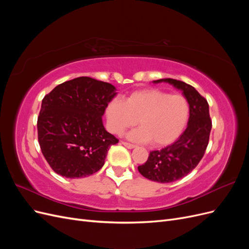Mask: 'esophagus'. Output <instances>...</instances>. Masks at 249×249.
Here are the masks:
<instances>
[{
  "instance_id": "1",
  "label": "esophagus",
  "mask_w": 249,
  "mask_h": 249,
  "mask_svg": "<svg viewBox=\"0 0 249 249\" xmlns=\"http://www.w3.org/2000/svg\"><path fill=\"white\" fill-rule=\"evenodd\" d=\"M122 144L123 145H124L126 148H134V147H136V145H134V144H132V143H129V142H125V141H122Z\"/></svg>"
}]
</instances>
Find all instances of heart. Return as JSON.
<instances>
[{
  "label": "heart",
  "mask_w": 249,
  "mask_h": 249,
  "mask_svg": "<svg viewBox=\"0 0 249 249\" xmlns=\"http://www.w3.org/2000/svg\"><path fill=\"white\" fill-rule=\"evenodd\" d=\"M190 115V106L182 94H170L149 88L133 92L124 101L112 100L106 107L111 132L123 134L137 124L129 138L137 142L150 141L155 146L166 145L183 132Z\"/></svg>",
  "instance_id": "obj_1"
}]
</instances>
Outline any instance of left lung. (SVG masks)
Listing matches in <instances>:
<instances>
[{"instance_id":"8db88e82","label":"left lung","mask_w":249,"mask_h":249,"mask_svg":"<svg viewBox=\"0 0 249 249\" xmlns=\"http://www.w3.org/2000/svg\"><path fill=\"white\" fill-rule=\"evenodd\" d=\"M158 82H167L182 90L190 106L189 120L187 129L175 143L150 152L147 161L138 166V170L154 182L171 183L186 177L202 159L209 144L212 119L207 100L194 87L175 79L155 81Z\"/></svg>"}]
</instances>
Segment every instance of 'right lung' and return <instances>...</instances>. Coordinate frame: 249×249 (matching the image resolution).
Here are the masks:
<instances>
[{
    "mask_svg": "<svg viewBox=\"0 0 249 249\" xmlns=\"http://www.w3.org/2000/svg\"><path fill=\"white\" fill-rule=\"evenodd\" d=\"M115 90L109 83L79 77L59 84L43 97L37 118L38 142L58 175L80 178L103 167L109 147L118 143L102 120Z\"/></svg>",
    "mask_w": 249,
    "mask_h": 249,
    "instance_id": "right-lung-1",
    "label": "right lung"
}]
</instances>
